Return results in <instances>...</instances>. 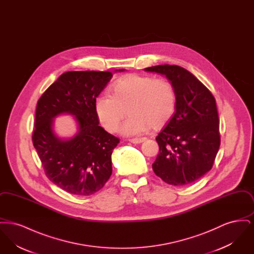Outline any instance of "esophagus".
Segmentation results:
<instances>
[{
  "instance_id": "1",
  "label": "esophagus",
  "mask_w": 254,
  "mask_h": 254,
  "mask_svg": "<svg viewBox=\"0 0 254 254\" xmlns=\"http://www.w3.org/2000/svg\"><path fill=\"white\" fill-rule=\"evenodd\" d=\"M145 140H146V138H135V139H130L129 142L132 144H141Z\"/></svg>"
}]
</instances>
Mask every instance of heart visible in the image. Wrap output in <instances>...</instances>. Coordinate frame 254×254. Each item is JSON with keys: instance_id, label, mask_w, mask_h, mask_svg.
I'll return each mask as SVG.
<instances>
[{"instance_id": "1", "label": "heart", "mask_w": 254, "mask_h": 254, "mask_svg": "<svg viewBox=\"0 0 254 254\" xmlns=\"http://www.w3.org/2000/svg\"><path fill=\"white\" fill-rule=\"evenodd\" d=\"M177 104L176 91L167 79L130 74L112 86L111 95L97 97L94 109L97 118L109 132H116L127 112L129 114L122 127L127 136L159 128L172 117Z\"/></svg>"}]
</instances>
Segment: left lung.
<instances>
[{
    "mask_svg": "<svg viewBox=\"0 0 254 254\" xmlns=\"http://www.w3.org/2000/svg\"><path fill=\"white\" fill-rule=\"evenodd\" d=\"M145 71L165 75L173 85L175 112L156 137L159 154L155 174L173 186H188L203 177L214 163L220 146L215 98L184 67L160 64Z\"/></svg>",
    "mask_w": 254,
    "mask_h": 254,
    "instance_id": "1",
    "label": "left lung"
}]
</instances>
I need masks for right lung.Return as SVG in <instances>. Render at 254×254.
I'll return each mask as SVG.
<instances>
[{"label": "right lung", "mask_w": 254, "mask_h": 254, "mask_svg": "<svg viewBox=\"0 0 254 254\" xmlns=\"http://www.w3.org/2000/svg\"><path fill=\"white\" fill-rule=\"evenodd\" d=\"M112 76L109 71L64 72L37 103L33 145L47 177L68 193H95L112 173L111 154L120 140L99 126L94 109ZM61 114L74 115L78 124L70 139H61L53 130L54 119Z\"/></svg>", "instance_id": "obj_1"}]
</instances>
